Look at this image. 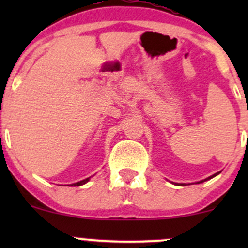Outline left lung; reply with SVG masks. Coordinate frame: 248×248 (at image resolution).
<instances>
[{
    "label": "left lung",
    "instance_id": "8db88e82",
    "mask_svg": "<svg viewBox=\"0 0 248 248\" xmlns=\"http://www.w3.org/2000/svg\"><path fill=\"white\" fill-rule=\"evenodd\" d=\"M218 173H219V172H217V173H215V175L210 176V177H207V178H205V179H204V181H201V182H198V183H202V182H205V181H207V179H211L212 177H215V176H217V175H218ZM177 186H186V183H182V184H177Z\"/></svg>",
    "mask_w": 248,
    "mask_h": 248
}]
</instances>
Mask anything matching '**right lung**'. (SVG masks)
<instances>
[{"label":"right lung","mask_w":248,"mask_h":248,"mask_svg":"<svg viewBox=\"0 0 248 248\" xmlns=\"http://www.w3.org/2000/svg\"><path fill=\"white\" fill-rule=\"evenodd\" d=\"M88 181H90V177L86 178V179H82V181H80V182H77V183H73V184H71V186H82V184L87 183Z\"/></svg>","instance_id":"1"}]
</instances>
